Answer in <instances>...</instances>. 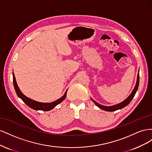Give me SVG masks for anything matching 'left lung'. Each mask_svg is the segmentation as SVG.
Listing matches in <instances>:
<instances>
[{
  "label": "left lung",
  "instance_id": "obj_1",
  "mask_svg": "<svg viewBox=\"0 0 152 152\" xmlns=\"http://www.w3.org/2000/svg\"><path fill=\"white\" fill-rule=\"evenodd\" d=\"M139 82H140V75H139V72H138V74H137V77L136 84V86L134 87V89H133V91H132L131 94L128 96L127 98L126 99H125V100L124 101V102H122V103H119V104L113 105V106H111V107H107V106H103V105H102V104L98 103L97 102H96L95 101L93 100L92 98H91V99L94 103V104L96 106H97V107H98L99 108H101V109H102L103 110H105V111H108V112L116 111V110H117L122 109V108H124L125 107H126L127 104H129V103L131 102V100L132 99V98H134V95H135V94L136 93L137 89H138Z\"/></svg>",
  "mask_w": 152,
  "mask_h": 152
}]
</instances>
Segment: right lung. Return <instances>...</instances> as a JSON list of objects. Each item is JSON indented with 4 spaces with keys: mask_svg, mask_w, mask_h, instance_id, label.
<instances>
[{
    "mask_svg": "<svg viewBox=\"0 0 152 152\" xmlns=\"http://www.w3.org/2000/svg\"><path fill=\"white\" fill-rule=\"evenodd\" d=\"M12 77H13V84L14 87H15V89L16 91V93L18 95V97L21 98L23 102L26 105H28V107L32 109L35 110H42V111H49V110H52L53 108H54L56 106L60 103H61L65 99L66 96V93H67V90L66 91L65 94H64L61 98L58 99L56 101H54V102L52 103H40L36 102L35 100H33L31 99H30L29 98L26 97L23 94L21 93V91H20V88L18 87L16 79H15V76L14 73H12Z\"/></svg>",
    "mask_w": 152,
    "mask_h": 152,
    "instance_id": "1",
    "label": "right lung"
}]
</instances>
